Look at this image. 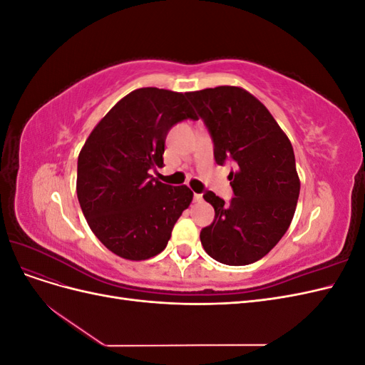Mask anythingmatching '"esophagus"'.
<instances>
[{"label": "esophagus", "instance_id": "1", "mask_svg": "<svg viewBox=\"0 0 365 365\" xmlns=\"http://www.w3.org/2000/svg\"><path fill=\"white\" fill-rule=\"evenodd\" d=\"M193 200H195V202H201V201H202V195L195 193V195H193Z\"/></svg>", "mask_w": 365, "mask_h": 365}]
</instances>
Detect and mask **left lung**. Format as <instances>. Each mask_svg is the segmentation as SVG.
Segmentation results:
<instances>
[{
    "mask_svg": "<svg viewBox=\"0 0 365 365\" xmlns=\"http://www.w3.org/2000/svg\"><path fill=\"white\" fill-rule=\"evenodd\" d=\"M212 135L215 160L236 163L227 204L213 192L204 200L215 220L201 230V244L215 260L242 267L260 260L288 231L300 195L294 149L271 113L239 86L187 93Z\"/></svg>",
    "mask_w": 365,
    "mask_h": 365,
    "instance_id": "8db88e82",
    "label": "left lung"
}]
</instances>
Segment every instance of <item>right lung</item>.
I'll use <instances>...</instances> for the list:
<instances>
[{"mask_svg": "<svg viewBox=\"0 0 365 365\" xmlns=\"http://www.w3.org/2000/svg\"><path fill=\"white\" fill-rule=\"evenodd\" d=\"M185 118L197 120L187 93L140 88L117 102L85 141L77 160V200L93 233L120 257L160 254L193 200L187 185L149 175L163 168L168 132Z\"/></svg>", "mask_w": 365, "mask_h": 365, "instance_id": "1", "label": "right lung"}]
</instances>
